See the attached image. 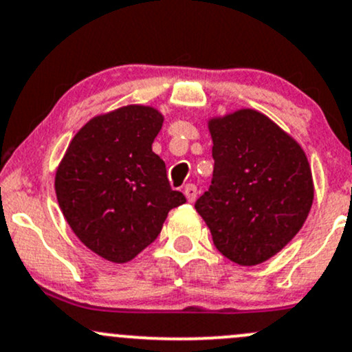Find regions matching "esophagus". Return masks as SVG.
I'll return each instance as SVG.
<instances>
[{
    "label": "esophagus",
    "instance_id": "1",
    "mask_svg": "<svg viewBox=\"0 0 352 352\" xmlns=\"http://www.w3.org/2000/svg\"><path fill=\"white\" fill-rule=\"evenodd\" d=\"M184 194H186L188 202H194L195 199H197L199 190H197V187L194 186V184H187L186 188H184Z\"/></svg>",
    "mask_w": 352,
    "mask_h": 352
}]
</instances>
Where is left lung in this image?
I'll use <instances>...</instances> for the list:
<instances>
[{"label":"left lung","mask_w":352,"mask_h":352,"mask_svg":"<svg viewBox=\"0 0 352 352\" xmlns=\"http://www.w3.org/2000/svg\"><path fill=\"white\" fill-rule=\"evenodd\" d=\"M214 172L195 209L228 260L260 265L300 231L314 201L305 153L265 114L241 109L209 123Z\"/></svg>","instance_id":"8db88e82"}]
</instances>
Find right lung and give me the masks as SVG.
Returning <instances> with one entry per match:
<instances>
[{
  "label": "right lung",
  "instance_id": "obj_1",
  "mask_svg": "<svg viewBox=\"0 0 352 352\" xmlns=\"http://www.w3.org/2000/svg\"><path fill=\"white\" fill-rule=\"evenodd\" d=\"M164 116L124 106L94 118L74 136L55 175L64 217L104 260L126 263L158 238L166 214L184 204L151 143Z\"/></svg>",
  "mask_w": 352,
  "mask_h": 352
}]
</instances>
